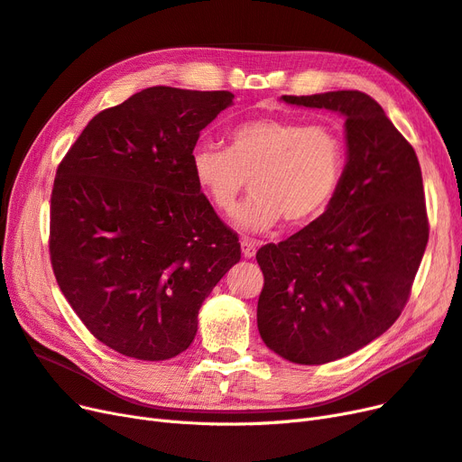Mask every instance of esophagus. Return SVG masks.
<instances>
[{"instance_id": "1", "label": "esophagus", "mask_w": 462, "mask_h": 462, "mask_svg": "<svg viewBox=\"0 0 462 462\" xmlns=\"http://www.w3.org/2000/svg\"><path fill=\"white\" fill-rule=\"evenodd\" d=\"M257 247H259V244L255 240H249V237H242V253H244L245 259L255 257Z\"/></svg>"}]
</instances>
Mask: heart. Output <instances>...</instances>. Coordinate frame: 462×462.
Returning a JSON list of instances; mask_svg holds the SVG:
<instances>
[{"mask_svg":"<svg viewBox=\"0 0 462 462\" xmlns=\"http://www.w3.org/2000/svg\"><path fill=\"white\" fill-rule=\"evenodd\" d=\"M191 174L218 213H232L251 178V198L234 213V225L266 232L284 218L303 226L319 218L339 189L346 143L328 125L300 118H253L226 134V150L198 145Z\"/></svg>","mask_w":462,"mask_h":462,"instance_id":"obj_1","label":"heart"}]
</instances>
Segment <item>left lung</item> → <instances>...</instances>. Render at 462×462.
Here are the masks:
<instances>
[{
    "mask_svg": "<svg viewBox=\"0 0 462 462\" xmlns=\"http://www.w3.org/2000/svg\"><path fill=\"white\" fill-rule=\"evenodd\" d=\"M282 101L346 118V171L328 209L257 251L266 347L297 365H324L368 346L403 310L428 244L422 172L370 96L339 90Z\"/></svg>",
    "mask_w": 462,
    "mask_h": 462,
    "instance_id": "obj_1",
    "label": "left lung"
}]
</instances>
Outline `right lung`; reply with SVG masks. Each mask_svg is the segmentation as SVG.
Returning <instances> with one entry per match:
<instances>
[{"mask_svg": "<svg viewBox=\"0 0 462 462\" xmlns=\"http://www.w3.org/2000/svg\"><path fill=\"white\" fill-rule=\"evenodd\" d=\"M232 99L145 88L97 113L57 169L53 274L86 328L116 353L167 361L186 351L205 297L242 257L189 161Z\"/></svg>", "mask_w": 462, "mask_h": 462, "instance_id": "add662e5", "label": "right lung"}]
</instances>
